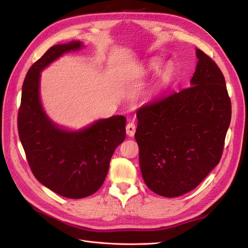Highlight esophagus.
Segmentation results:
<instances>
[{
    "label": "esophagus",
    "instance_id": "1",
    "mask_svg": "<svg viewBox=\"0 0 248 248\" xmlns=\"http://www.w3.org/2000/svg\"><path fill=\"white\" fill-rule=\"evenodd\" d=\"M136 129H137V126L133 122H129L126 126V133L128 134L129 137H133L134 133H136Z\"/></svg>",
    "mask_w": 248,
    "mask_h": 248
}]
</instances>
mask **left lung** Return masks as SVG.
Returning <instances> with one entry per match:
<instances>
[{"mask_svg": "<svg viewBox=\"0 0 248 248\" xmlns=\"http://www.w3.org/2000/svg\"><path fill=\"white\" fill-rule=\"evenodd\" d=\"M190 87L140 107L134 138L150 189L176 198L189 192L219 163L232 104L219 67L197 49Z\"/></svg>", "mask_w": 248, "mask_h": 248, "instance_id": "1", "label": "left lung"}]
</instances>
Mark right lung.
Returning a JSON list of instances; mask_svg holds the SVG:
<instances>
[{
    "instance_id": "obj_1",
    "label": "right lung",
    "mask_w": 248,
    "mask_h": 248,
    "mask_svg": "<svg viewBox=\"0 0 248 248\" xmlns=\"http://www.w3.org/2000/svg\"><path fill=\"white\" fill-rule=\"evenodd\" d=\"M79 41L51 46L29 69L22 85L17 128L33 175L47 188L68 199L95 193L108 175L116 148L126 137V118L101 119L79 131L59 128L44 112L39 96L40 71Z\"/></svg>"
}]
</instances>
